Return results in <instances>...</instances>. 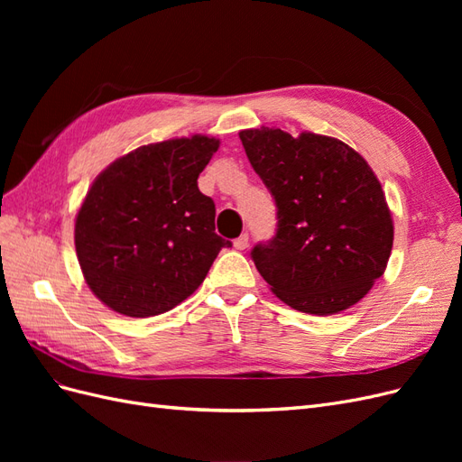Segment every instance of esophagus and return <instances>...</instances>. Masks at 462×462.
I'll list each match as a JSON object with an SVG mask.
<instances>
[{"label": "esophagus", "instance_id": "1", "mask_svg": "<svg viewBox=\"0 0 462 462\" xmlns=\"http://www.w3.org/2000/svg\"><path fill=\"white\" fill-rule=\"evenodd\" d=\"M233 246H235L236 250H245V248L248 246V235L243 233L241 236H236V239L233 241Z\"/></svg>", "mask_w": 462, "mask_h": 462}]
</instances>
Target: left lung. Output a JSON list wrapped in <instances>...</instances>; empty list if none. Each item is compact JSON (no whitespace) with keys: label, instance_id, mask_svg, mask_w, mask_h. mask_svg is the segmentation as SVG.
Returning a JSON list of instances; mask_svg holds the SVG:
<instances>
[{"label":"left lung","instance_id":"obj_1","mask_svg":"<svg viewBox=\"0 0 462 462\" xmlns=\"http://www.w3.org/2000/svg\"><path fill=\"white\" fill-rule=\"evenodd\" d=\"M277 208V229L253 256L291 309L329 316L351 309L385 272L393 219L366 160L337 138L282 129L239 133Z\"/></svg>","mask_w":462,"mask_h":462}]
</instances>
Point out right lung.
I'll return each instance as SVG.
<instances>
[{"mask_svg":"<svg viewBox=\"0 0 462 462\" xmlns=\"http://www.w3.org/2000/svg\"><path fill=\"white\" fill-rule=\"evenodd\" d=\"M219 148L194 134L141 146L96 177L75 221L80 270L94 295L131 318L175 309L200 287L223 246L199 175Z\"/></svg>","mask_w":462,"mask_h":462,"instance_id":"add662e5","label":"right lung"}]
</instances>
